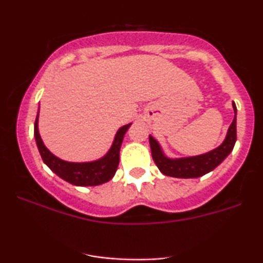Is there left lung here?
<instances>
[{"label":"left lung","mask_w":263,"mask_h":263,"mask_svg":"<svg viewBox=\"0 0 263 263\" xmlns=\"http://www.w3.org/2000/svg\"><path fill=\"white\" fill-rule=\"evenodd\" d=\"M232 106H234L235 117L228 129L225 141L220 144L218 148L210 151L205 155L178 159L167 158L163 155L158 142L152 136H149L152 158L158 170L164 176L174 178H198L209 173L214 168L218 167L220 163L230 155L235 146V142H236V105L232 104Z\"/></svg>","instance_id":"8db88e82"}]
</instances>
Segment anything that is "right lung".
<instances>
[{
	"mask_svg": "<svg viewBox=\"0 0 263 263\" xmlns=\"http://www.w3.org/2000/svg\"><path fill=\"white\" fill-rule=\"evenodd\" d=\"M129 126H131V123L123 126L117 131L112 146H111L106 156L102 157L99 161L87 163L66 162L52 155L44 146L41 135H39L38 115L34 122V137L42 159L57 176L66 180L68 183L74 184V185L93 186L108 182L116 173L120 162V148H121L123 136H125Z\"/></svg>",
	"mask_w": 263,
	"mask_h": 263,
	"instance_id": "1",
	"label": "right lung"
}]
</instances>
